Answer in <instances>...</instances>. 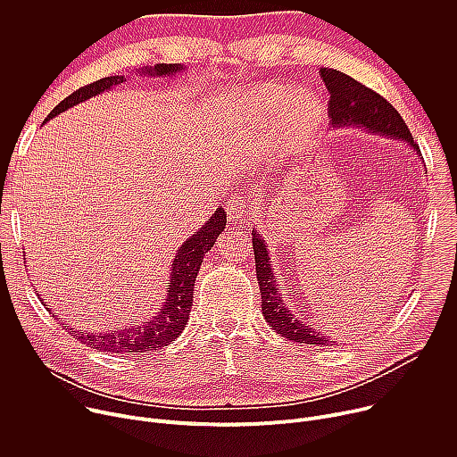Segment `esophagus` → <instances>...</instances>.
Masks as SVG:
<instances>
[{
	"mask_svg": "<svg viewBox=\"0 0 457 457\" xmlns=\"http://www.w3.org/2000/svg\"><path fill=\"white\" fill-rule=\"evenodd\" d=\"M226 212L231 222H240L245 217V203L238 195H231L226 203Z\"/></svg>",
	"mask_w": 457,
	"mask_h": 457,
	"instance_id": "34e87169",
	"label": "esophagus"
}]
</instances>
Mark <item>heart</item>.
<instances>
[{"label":"heart","mask_w":457,"mask_h":457,"mask_svg":"<svg viewBox=\"0 0 457 457\" xmlns=\"http://www.w3.org/2000/svg\"><path fill=\"white\" fill-rule=\"evenodd\" d=\"M249 117L266 136L278 129L280 145L293 152L320 132L328 119V108L309 90L270 83L254 90Z\"/></svg>","instance_id":"heart-1"}]
</instances>
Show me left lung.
Instances as JSON below:
<instances>
[{"label":"left lung","mask_w":457,"mask_h":457,"mask_svg":"<svg viewBox=\"0 0 457 457\" xmlns=\"http://www.w3.org/2000/svg\"><path fill=\"white\" fill-rule=\"evenodd\" d=\"M320 76L331 94L329 113L333 119V128H356L370 136L402 141L421 159V152L414 145L405 120L393 108V104L340 71L321 67ZM251 238L256 278L260 295H262V314L270 328L291 342L307 345H335L337 342L320 333L318 328L291 312L280 293L266 240L254 228Z\"/></svg>","instance_id":"left-lung-1"}]
</instances>
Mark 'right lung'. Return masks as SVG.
I'll use <instances>...</instances> for the list:
<instances>
[{
    "mask_svg": "<svg viewBox=\"0 0 457 457\" xmlns=\"http://www.w3.org/2000/svg\"><path fill=\"white\" fill-rule=\"evenodd\" d=\"M184 71L186 67H182L180 62H170V64L157 62L154 67H143L136 72L137 76H146V78H175ZM124 81H126L124 76H110L76 90L72 96L61 101L48 113L46 120L54 119L62 112H67L76 104L88 101L90 97H96L103 92L112 90L113 87ZM224 228H226V212L220 206L199 231H195V235H191L182 242V245L175 253V258L171 260V270H170L171 273L166 286L168 291H166L162 307L150 318H145L137 323H129V325H117L115 329H108L101 333L74 331V328H71V325L64 321H62V328L69 329L71 335L76 337L81 344L103 353H146V351H157L175 342V338L180 337L189 320V311L193 303V286L201 270L204 254L215 245ZM46 311L55 314L48 305H46Z\"/></svg>",
    "mask_w": 457,
    "mask_h": 457,
    "instance_id": "1",
    "label": "right lung"
}]
</instances>
